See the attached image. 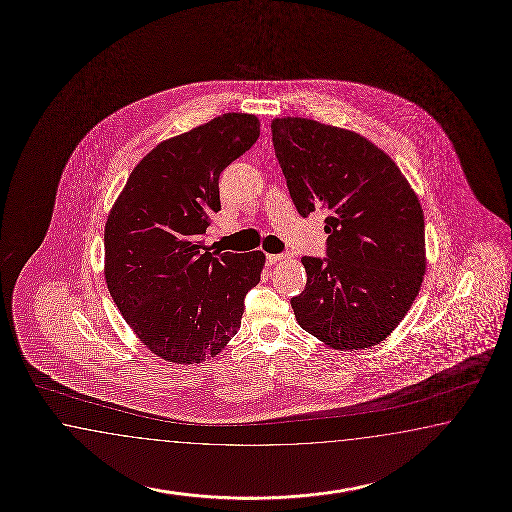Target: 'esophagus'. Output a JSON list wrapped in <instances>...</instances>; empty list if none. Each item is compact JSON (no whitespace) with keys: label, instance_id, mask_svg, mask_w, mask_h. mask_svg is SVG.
Returning a JSON list of instances; mask_svg holds the SVG:
<instances>
[{"label":"esophagus","instance_id":"1","mask_svg":"<svg viewBox=\"0 0 512 512\" xmlns=\"http://www.w3.org/2000/svg\"><path fill=\"white\" fill-rule=\"evenodd\" d=\"M286 257H288L286 253H277V255H275V253H268V255H266V259H268L270 264H277V262L283 261Z\"/></svg>","mask_w":512,"mask_h":512}]
</instances>
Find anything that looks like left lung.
<instances>
[{
  "label": "left lung",
  "mask_w": 512,
  "mask_h": 512,
  "mask_svg": "<svg viewBox=\"0 0 512 512\" xmlns=\"http://www.w3.org/2000/svg\"><path fill=\"white\" fill-rule=\"evenodd\" d=\"M275 156L297 213H325L327 259L303 257L297 323L340 351L386 340L426 272L421 202L395 161L353 130L305 117L272 121Z\"/></svg>",
  "instance_id": "1"
}]
</instances>
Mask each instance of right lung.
Segmentation results:
<instances>
[{"label": "right lung", "instance_id": "1", "mask_svg": "<svg viewBox=\"0 0 512 512\" xmlns=\"http://www.w3.org/2000/svg\"><path fill=\"white\" fill-rule=\"evenodd\" d=\"M259 134L255 115L231 112L161 141L137 163L106 220L110 296L139 341L172 364L220 353L261 281L262 251L213 257L204 244L220 211V172Z\"/></svg>", "mask_w": 512, "mask_h": 512}]
</instances>
